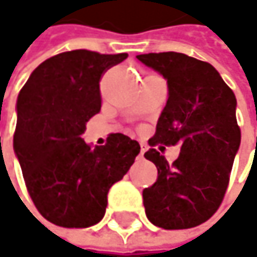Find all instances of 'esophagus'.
<instances>
[{
    "mask_svg": "<svg viewBox=\"0 0 257 257\" xmlns=\"http://www.w3.org/2000/svg\"><path fill=\"white\" fill-rule=\"evenodd\" d=\"M146 146L144 144H141V150H140V158H143L144 156V152H146V149H144Z\"/></svg>",
    "mask_w": 257,
    "mask_h": 257,
    "instance_id": "1",
    "label": "esophagus"
}]
</instances>
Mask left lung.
<instances>
[{
  "label": "left lung",
  "instance_id": "1",
  "mask_svg": "<svg viewBox=\"0 0 257 257\" xmlns=\"http://www.w3.org/2000/svg\"><path fill=\"white\" fill-rule=\"evenodd\" d=\"M137 59L167 78L170 92L144 153L158 168L156 181L143 190L146 216L164 229L195 228L217 211L229 184L241 143L235 95L213 65L184 53ZM159 144L180 146L173 164L154 149Z\"/></svg>",
  "mask_w": 257,
  "mask_h": 257
}]
</instances>
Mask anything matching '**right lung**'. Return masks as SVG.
<instances>
[{
  "mask_svg": "<svg viewBox=\"0 0 257 257\" xmlns=\"http://www.w3.org/2000/svg\"><path fill=\"white\" fill-rule=\"evenodd\" d=\"M128 58L78 49L40 64L18 96L13 135L28 193L40 214L62 228L98 223L110 187L123 179L140 144L110 134L105 146L92 149L81 135L101 110L102 74Z\"/></svg>",
  "mask_w": 257,
  "mask_h": 257,
  "instance_id": "right-lung-1",
  "label": "right lung"
}]
</instances>
